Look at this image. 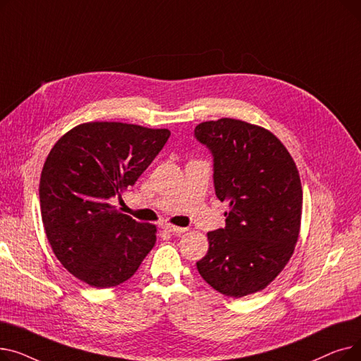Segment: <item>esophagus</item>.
I'll return each mask as SVG.
<instances>
[{
	"mask_svg": "<svg viewBox=\"0 0 361 361\" xmlns=\"http://www.w3.org/2000/svg\"><path fill=\"white\" fill-rule=\"evenodd\" d=\"M162 228L166 231V233H171V234H183L187 231V228H181V226H176V225H169V224H165Z\"/></svg>",
	"mask_w": 361,
	"mask_h": 361,
	"instance_id": "obj_1",
	"label": "esophagus"
}]
</instances>
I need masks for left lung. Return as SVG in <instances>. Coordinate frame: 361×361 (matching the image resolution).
<instances>
[{
    "mask_svg": "<svg viewBox=\"0 0 361 361\" xmlns=\"http://www.w3.org/2000/svg\"><path fill=\"white\" fill-rule=\"evenodd\" d=\"M195 137L214 158L216 197L230 202L224 228L207 233L209 250L197 271L221 294H253L294 252L302 203L297 166L271 131L240 120L202 123Z\"/></svg>",
    "mask_w": 361,
    "mask_h": 361,
    "instance_id": "8db88e82",
    "label": "left lung"
}]
</instances>
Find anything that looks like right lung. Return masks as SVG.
<instances>
[{"label": "right lung", "instance_id": "obj_1", "mask_svg": "<svg viewBox=\"0 0 361 361\" xmlns=\"http://www.w3.org/2000/svg\"><path fill=\"white\" fill-rule=\"evenodd\" d=\"M169 135L166 128L85 123L51 149L39 183L45 233L63 267L90 287L120 286L155 245V225L120 214L111 200L135 185Z\"/></svg>", "mask_w": 361, "mask_h": 361}]
</instances>
